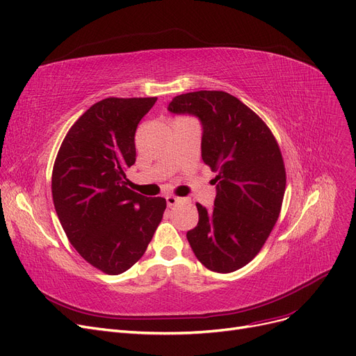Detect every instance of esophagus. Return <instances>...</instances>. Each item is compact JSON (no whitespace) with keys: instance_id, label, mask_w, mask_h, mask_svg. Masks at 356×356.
Instances as JSON below:
<instances>
[{"instance_id":"1","label":"esophagus","mask_w":356,"mask_h":356,"mask_svg":"<svg viewBox=\"0 0 356 356\" xmlns=\"http://www.w3.org/2000/svg\"><path fill=\"white\" fill-rule=\"evenodd\" d=\"M182 202V198H179V197H175V195H166V204L169 206V207H172V206H177L178 203H181Z\"/></svg>"}]
</instances>
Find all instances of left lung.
Wrapping results in <instances>:
<instances>
[{"label":"left lung","instance_id":"left-lung-1","mask_svg":"<svg viewBox=\"0 0 356 356\" xmlns=\"http://www.w3.org/2000/svg\"><path fill=\"white\" fill-rule=\"evenodd\" d=\"M168 109L200 118L202 158L218 174L215 207L195 204L188 243L209 270L235 272L260 252L279 218L286 170L277 141L257 113L222 90L175 96Z\"/></svg>","mask_w":356,"mask_h":356}]
</instances>
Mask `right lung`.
<instances>
[{"instance_id":"add662e5","label":"right lung","mask_w":356,"mask_h":356,"mask_svg":"<svg viewBox=\"0 0 356 356\" xmlns=\"http://www.w3.org/2000/svg\"><path fill=\"white\" fill-rule=\"evenodd\" d=\"M158 97H106L71 125L52 169V200L77 252L106 275H120L145 254L166 200L129 187L134 136Z\"/></svg>"}]
</instances>
